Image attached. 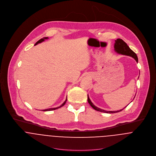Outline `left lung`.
<instances>
[{
	"instance_id": "1",
	"label": "left lung",
	"mask_w": 156,
	"mask_h": 156,
	"mask_svg": "<svg viewBox=\"0 0 156 156\" xmlns=\"http://www.w3.org/2000/svg\"><path fill=\"white\" fill-rule=\"evenodd\" d=\"M114 48H115V52H116L118 54H122V55H127V56H130L132 57V58H133L136 62H138V57L136 55V54L132 51L129 47L127 46V44L121 39L118 38L116 40H115V43L114 45ZM88 102L90 104V105L96 110L101 112H104V113H117L119 112L122 111L124 108L118 110V111H106L104 110L103 109L99 108L97 107H96L91 101V100L90 99L89 97H88Z\"/></svg>"
}]
</instances>
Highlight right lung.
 <instances>
[{"mask_svg":"<svg viewBox=\"0 0 156 156\" xmlns=\"http://www.w3.org/2000/svg\"><path fill=\"white\" fill-rule=\"evenodd\" d=\"M47 39H48V37H44V38H41V40H40L39 41H38L35 44V45H37V44H38V43H41V42H43V41H44V40H47ZM66 101H67V98L66 99V100H65V101L60 106V107H56V108H48V109H46V110H44L43 111H51V110H55V109H57V108H60L61 107H62V106H63L65 104V103L66 102Z\"/></svg>","mask_w":156,"mask_h":156,"instance_id":"right-lung-1","label":"right lung"}]
</instances>
